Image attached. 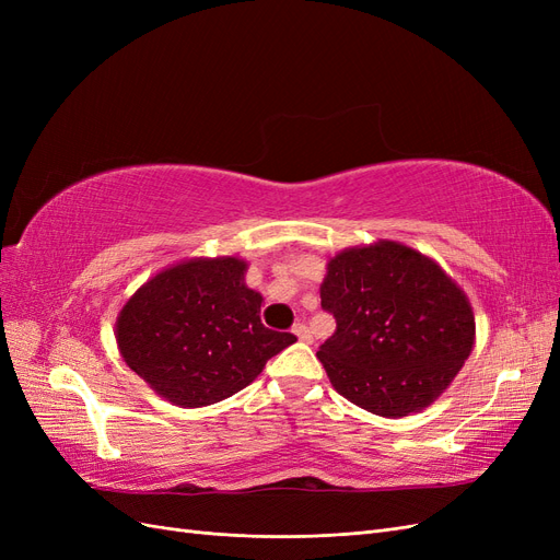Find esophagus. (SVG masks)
<instances>
[{"mask_svg":"<svg viewBox=\"0 0 560 560\" xmlns=\"http://www.w3.org/2000/svg\"><path fill=\"white\" fill-rule=\"evenodd\" d=\"M296 336H299V341H303V343H311L313 341V334H311V329L303 325V322H299V325H294V329H292Z\"/></svg>","mask_w":560,"mask_h":560,"instance_id":"obj_1","label":"esophagus"}]
</instances>
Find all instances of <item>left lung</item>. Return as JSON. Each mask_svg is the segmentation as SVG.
Listing matches in <instances>:
<instances>
[{
	"instance_id": "8db88e82",
	"label": "left lung",
	"mask_w": 560,
	"mask_h": 560,
	"mask_svg": "<svg viewBox=\"0 0 560 560\" xmlns=\"http://www.w3.org/2000/svg\"><path fill=\"white\" fill-rule=\"evenodd\" d=\"M319 296L336 331L317 358L338 395L376 416L425 409L471 352L467 296L406 245L381 241L336 254Z\"/></svg>"
}]
</instances>
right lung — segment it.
<instances>
[{"label":"right lung","instance_id":"obj_1","mask_svg":"<svg viewBox=\"0 0 560 560\" xmlns=\"http://www.w3.org/2000/svg\"><path fill=\"white\" fill-rule=\"evenodd\" d=\"M235 257L191 259L142 284L116 319L126 364L177 406L238 393L296 336L261 325V294Z\"/></svg>","mask_w":560,"mask_h":560}]
</instances>
